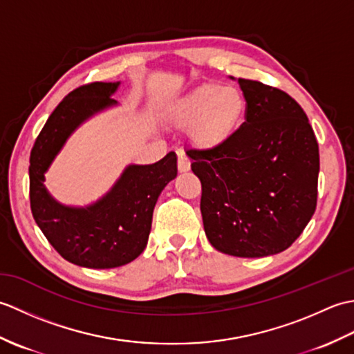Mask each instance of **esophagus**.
<instances>
[{
	"label": "esophagus",
	"instance_id": "obj_1",
	"mask_svg": "<svg viewBox=\"0 0 354 354\" xmlns=\"http://www.w3.org/2000/svg\"><path fill=\"white\" fill-rule=\"evenodd\" d=\"M178 170L181 173L190 170V160L184 153L178 155Z\"/></svg>",
	"mask_w": 354,
	"mask_h": 354
}]
</instances>
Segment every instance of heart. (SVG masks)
Returning a JSON list of instances; mask_svg holds the SVG:
<instances>
[{"mask_svg": "<svg viewBox=\"0 0 354 354\" xmlns=\"http://www.w3.org/2000/svg\"><path fill=\"white\" fill-rule=\"evenodd\" d=\"M248 112L245 94L236 86L204 84L173 103L170 120L189 127V137L202 150L222 147L242 127Z\"/></svg>", "mask_w": 354, "mask_h": 354, "instance_id": "obj_1", "label": "heart"}]
</instances>
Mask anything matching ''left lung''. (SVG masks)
Instances as JSON below:
<instances>
[{"instance_id": "left-lung-1", "label": "left lung", "mask_w": 354, "mask_h": 354, "mask_svg": "<svg viewBox=\"0 0 354 354\" xmlns=\"http://www.w3.org/2000/svg\"><path fill=\"white\" fill-rule=\"evenodd\" d=\"M237 82L248 100L246 122L222 147L187 155L202 184L209 243L234 257H266L288 250L312 219L318 141L289 94L257 80Z\"/></svg>"}]
</instances>
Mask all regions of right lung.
Instances as JSON below:
<instances>
[{
	"mask_svg": "<svg viewBox=\"0 0 354 354\" xmlns=\"http://www.w3.org/2000/svg\"><path fill=\"white\" fill-rule=\"evenodd\" d=\"M120 82H94L74 89L57 104L30 153V207L37 227L65 260L91 269L127 265L145 251L153 208L178 175L176 153L153 164H129L103 196L85 207L65 205L45 187V173L71 133L104 109Z\"/></svg>",
	"mask_w": 354,
	"mask_h": 354,
	"instance_id": "1",
	"label": "right lung"
}]
</instances>
